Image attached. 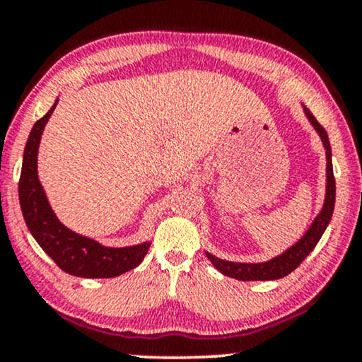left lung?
<instances>
[{"mask_svg":"<svg viewBox=\"0 0 362 362\" xmlns=\"http://www.w3.org/2000/svg\"><path fill=\"white\" fill-rule=\"evenodd\" d=\"M305 117L310 122V125L314 127V130L317 132L321 136L324 150H326V197H324V204L321 212L315 215V218L310 223V227L305 230V234L296 242L294 245H291L286 252H282L277 257H272L271 260H265V262L257 264H249V262H230V260H223L212 255L210 252H205L210 262L214 264V267L217 271H221L223 276L234 277L237 281H276V279H282L289 276L292 271H296L299 267L300 262L313 252L314 247L317 245V242L321 240V237L326 230L329 222H331L332 212H334V202H336V180H334V172H332V152H331V144H329L327 132L324 130V127L315 120V117L310 113V110L303 105Z\"/></svg>","mask_w":362,"mask_h":362,"instance_id":"1","label":"left lung"}]
</instances>
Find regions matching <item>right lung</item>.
<instances>
[{
	"instance_id": "right-lung-1",
	"label": "right lung",
	"mask_w": 362,
	"mask_h": 362,
	"mask_svg": "<svg viewBox=\"0 0 362 362\" xmlns=\"http://www.w3.org/2000/svg\"><path fill=\"white\" fill-rule=\"evenodd\" d=\"M57 102L31 128L25 153L18 194L26 227L41 249L62 271L85 279H108L122 276L141 264L150 242L130 247H105L90 237L80 235L63 226L53 212L38 178V147Z\"/></svg>"
}]
</instances>
